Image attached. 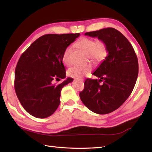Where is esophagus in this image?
I'll use <instances>...</instances> for the list:
<instances>
[{
  "mask_svg": "<svg viewBox=\"0 0 152 152\" xmlns=\"http://www.w3.org/2000/svg\"><path fill=\"white\" fill-rule=\"evenodd\" d=\"M76 80H78L79 81H80V82H83V79H76Z\"/></svg>",
  "mask_w": 152,
  "mask_h": 152,
  "instance_id": "1",
  "label": "esophagus"
}]
</instances>
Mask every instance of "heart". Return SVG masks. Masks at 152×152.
I'll return each instance as SVG.
<instances>
[{"instance_id":"heart-1","label":"heart","mask_w":152,"mask_h":152,"mask_svg":"<svg viewBox=\"0 0 152 152\" xmlns=\"http://www.w3.org/2000/svg\"><path fill=\"white\" fill-rule=\"evenodd\" d=\"M75 46L87 55L89 59L94 63H99L102 61L107 56L108 48L104 41L101 39H93L91 38L82 37L76 42ZM71 51L70 46L66 48L63 53V62L69 66L71 64L69 55ZM91 64H86L83 65H76L68 70V74L76 78H82L86 74L91 70Z\"/></svg>"}]
</instances>
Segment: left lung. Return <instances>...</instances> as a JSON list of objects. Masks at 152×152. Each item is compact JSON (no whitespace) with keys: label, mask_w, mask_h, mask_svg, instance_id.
Masks as SVG:
<instances>
[{"label":"left lung","mask_w":152,"mask_h":152,"mask_svg":"<svg viewBox=\"0 0 152 152\" xmlns=\"http://www.w3.org/2000/svg\"><path fill=\"white\" fill-rule=\"evenodd\" d=\"M85 35L104 41L108 55L93 73L99 80L86 79L80 97L91 111L109 114L120 107L133 91L138 73L137 55L127 38L114 28L88 32Z\"/></svg>","instance_id":"left-lung-1"}]
</instances>
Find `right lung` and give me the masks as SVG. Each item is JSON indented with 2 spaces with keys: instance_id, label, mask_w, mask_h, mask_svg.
I'll return each mask as SVG.
<instances>
[{
  "instance_id": "add662e5",
  "label": "right lung",
  "mask_w": 152,
  "mask_h": 152,
  "mask_svg": "<svg viewBox=\"0 0 152 152\" xmlns=\"http://www.w3.org/2000/svg\"><path fill=\"white\" fill-rule=\"evenodd\" d=\"M80 35L48 34L38 38L22 53L15 70L14 88L19 102L37 118L52 115L60 104L61 89L72 82L66 77L62 56L64 50Z\"/></svg>"
}]
</instances>
